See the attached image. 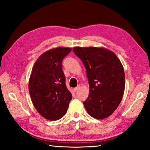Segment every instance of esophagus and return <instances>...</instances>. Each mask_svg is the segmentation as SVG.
<instances>
[{
	"instance_id": "34e87169",
	"label": "esophagus",
	"mask_w": 150,
	"mask_h": 150,
	"mask_svg": "<svg viewBox=\"0 0 150 150\" xmlns=\"http://www.w3.org/2000/svg\"><path fill=\"white\" fill-rule=\"evenodd\" d=\"M79 88H80L79 86H77V87H75V88H73V91H74V92H77V91L79 90Z\"/></svg>"
}]
</instances>
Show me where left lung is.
Instances as JSON below:
<instances>
[{"mask_svg":"<svg viewBox=\"0 0 150 150\" xmlns=\"http://www.w3.org/2000/svg\"><path fill=\"white\" fill-rule=\"evenodd\" d=\"M84 64L89 85V95L83 105L96 119L108 117L120 105L125 88V73L115 53L102 47L73 49Z\"/></svg>","mask_w":150,"mask_h":150,"instance_id":"1","label":"left lung"}]
</instances>
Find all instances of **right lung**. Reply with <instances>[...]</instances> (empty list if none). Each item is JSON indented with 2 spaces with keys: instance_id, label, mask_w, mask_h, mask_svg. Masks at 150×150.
<instances>
[{
  "instance_id": "1",
  "label": "right lung",
  "mask_w": 150,
  "mask_h": 150,
  "mask_svg": "<svg viewBox=\"0 0 150 150\" xmlns=\"http://www.w3.org/2000/svg\"><path fill=\"white\" fill-rule=\"evenodd\" d=\"M71 51V48L63 47L48 50L32 68L29 81L30 97L37 111L47 120L62 118L72 98L62 70V61Z\"/></svg>"
}]
</instances>
